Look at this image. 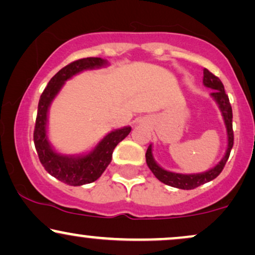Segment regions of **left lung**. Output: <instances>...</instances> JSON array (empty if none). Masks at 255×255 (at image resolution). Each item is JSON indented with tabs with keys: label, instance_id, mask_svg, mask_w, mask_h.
<instances>
[{
	"label": "left lung",
	"instance_id": "1",
	"mask_svg": "<svg viewBox=\"0 0 255 255\" xmlns=\"http://www.w3.org/2000/svg\"><path fill=\"white\" fill-rule=\"evenodd\" d=\"M203 84L205 87L213 89L214 93H211V96L215 98V101L219 104L221 112H222L223 120L227 127V134H228V148H227L226 155L223 157L219 164L211 170L207 171L204 173L198 174H180L170 172V171L164 170L161 168L157 162L154 161L152 155V145L148 146L146 152V162L148 165L149 170L152 171L153 174L158 178L160 182H162L166 185L173 186V188L183 189V190H192L195 188H198L199 185L210 182V180L215 179L219 174L222 172L223 167H225L227 160H228L229 154L234 145V131H233V110L231 102H229L228 95L226 94L225 87H223L222 82L220 81L219 77L213 75L209 70H203Z\"/></svg>",
	"mask_w": 255,
	"mask_h": 255
}]
</instances>
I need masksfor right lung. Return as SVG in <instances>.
<instances>
[{"instance_id": "1", "label": "right lung", "mask_w": 255, "mask_h": 255, "mask_svg": "<svg viewBox=\"0 0 255 255\" xmlns=\"http://www.w3.org/2000/svg\"><path fill=\"white\" fill-rule=\"evenodd\" d=\"M107 61L102 58H83L70 63L59 70L47 87L42 91L38 104L34 134V145L40 162L51 176L57 178L67 185L79 186L84 184L93 183L101 177L107 166L112 161L113 151L119 142H121L130 133V127H125L109 133L95 147L93 152L83 157H66L58 154L52 149L46 135V124H47V110L56 95L63 87L64 82L77 75L83 70L95 69L106 65Z\"/></svg>"}]
</instances>
